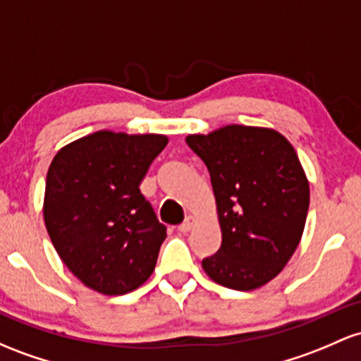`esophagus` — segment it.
Returning a JSON list of instances; mask_svg holds the SVG:
<instances>
[{
  "instance_id": "obj_1",
  "label": "esophagus",
  "mask_w": 361,
  "mask_h": 361,
  "mask_svg": "<svg viewBox=\"0 0 361 361\" xmlns=\"http://www.w3.org/2000/svg\"><path fill=\"white\" fill-rule=\"evenodd\" d=\"M195 224H197V217L188 216L187 221H185L183 224L178 226V229H180L181 233H188V231H192V228H193V226H195Z\"/></svg>"
}]
</instances>
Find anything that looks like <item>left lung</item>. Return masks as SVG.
<instances>
[{"label":"left lung","instance_id":"obj_1","mask_svg":"<svg viewBox=\"0 0 361 361\" xmlns=\"http://www.w3.org/2000/svg\"><path fill=\"white\" fill-rule=\"evenodd\" d=\"M188 147L211 174L221 248L202 260L214 283L252 291L272 281L302 240L310 187L296 150L274 128L226 125Z\"/></svg>","mask_w":361,"mask_h":361}]
</instances>
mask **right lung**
<instances>
[{
	"label": "right lung",
	"mask_w": 361,
	"mask_h": 361,
	"mask_svg": "<svg viewBox=\"0 0 361 361\" xmlns=\"http://www.w3.org/2000/svg\"><path fill=\"white\" fill-rule=\"evenodd\" d=\"M168 142L159 133L99 130L66 144L51 161L46 229L59 259L90 290L126 295L154 272L166 228L140 183Z\"/></svg>",
	"instance_id": "1"
}]
</instances>
